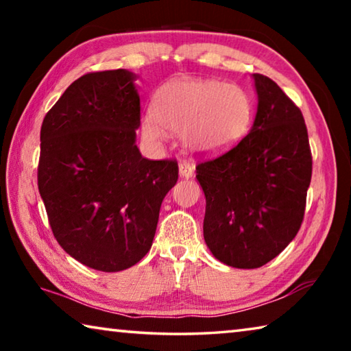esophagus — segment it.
Masks as SVG:
<instances>
[{"label":"esophagus","instance_id":"esophagus-1","mask_svg":"<svg viewBox=\"0 0 351 351\" xmlns=\"http://www.w3.org/2000/svg\"><path fill=\"white\" fill-rule=\"evenodd\" d=\"M193 171H195V167L193 165H190L189 162H180V176L181 178H192L193 176Z\"/></svg>","mask_w":351,"mask_h":351}]
</instances>
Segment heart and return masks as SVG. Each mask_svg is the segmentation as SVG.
<instances>
[{"label":"heart","instance_id":"heart-1","mask_svg":"<svg viewBox=\"0 0 351 351\" xmlns=\"http://www.w3.org/2000/svg\"><path fill=\"white\" fill-rule=\"evenodd\" d=\"M252 102L239 85L207 79H176L154 93L152 112L142 119V134L162 142L181 132L189 152L212 156L235 147L252 122Z\"/></svg>","mask_w":351,"mask_h":351}]
</instances>
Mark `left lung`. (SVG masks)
Wrapping results in <instances>:
<instances>
[{
	"mask_svg": "<svg viewBox=\"0 0 351 351\" xmlns=\"http://www.w3.org/2000/svg\"><path fill=\"white\" fill-rule=\"evenodd\" d=\"M252 79L258 104L251 132L232 150L197 165L206 245L239 269L260 268L293 241L313 170L302 111L269 77Z\"/></svg>",
	"mask_w": 351,
	"mask_h": 351,
	"instance_id": "1",
	"label": "left lung"
}]
</instances>
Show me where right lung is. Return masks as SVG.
<instances>
[{
	"label": "right lung",
	"instance_id": "obj_1",
	"mask_svg": "<svg viewBox=\"0 0 351 351\" xmlns=\"http://www.w3.org/2000/svg\"><path fill=\"white\" fill-rule=\"evenodd\" d=\"M136 74L100 71L71 83L40 132L38 192L66 254L117 272L150 251L159 209L178 181L171 159L150 161L136 145Z\"/></svg>",
	"mask_w": 351,
	"mask_h": 351
}]
</instances>
